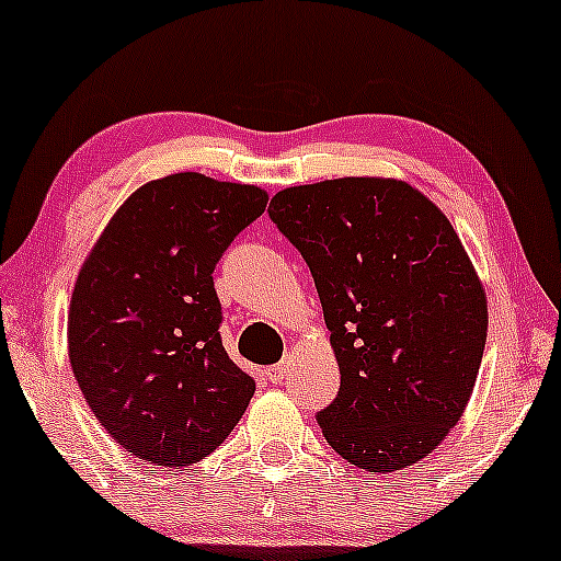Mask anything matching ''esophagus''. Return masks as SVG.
I'll return each mask as SVG.
<instances>
[{
    "label": "esophagus",
    "instance_id": "esophagus-1",
    "mask_svg": "<svg viewBox=\"0 0 561 561\" xmlns=\"http://www.w3.org/2000/svg\"><path fill=\"white\" fill-rule=\"evenodd\" d=\"M288 374V360H283L278 365H273V368H267V379L273 383H280L283 379H286Z\"/></svg>",
    "mask_w": 561,
    "mask_h": 561
}]
</instances>
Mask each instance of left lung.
<instances>
[{
	"label": "left lung",
	"mask_w": 561,
	"mask_h": 561,
	"mask_svg": "<svg viewBox=\"0 0 561 561\" xmlns=\"http://www.w3.org/2000/svg\"><path fill=\"white\" fill-rule=\"evenodd\" d=\"M270 219L310 267L336 400L318 413L357 469L421 461L461 419L480 374L488 299L443 211L400 180L342 178L286 187Z\"/></svg>",
	"instance_id": "8db88e82"
}]
</instances>
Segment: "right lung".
<instances>
[{"instance_id": "add662e5", "label": "right lung", "mask_w": 561, "mask_h": 561, "mask_svg": "<svg viewBox=\"0 0 561 561\" xmlns=\"http://www.w3.org/2000/svg\"><path fill=\"white\" fill-rule=\"evenodd\" d=\"M264 206L254 185L169 174L131 193L87 256L68 355L92 413L131 456L191 467L254 398L222 347L214 267Z\"/></svg>"}]
</instances>
